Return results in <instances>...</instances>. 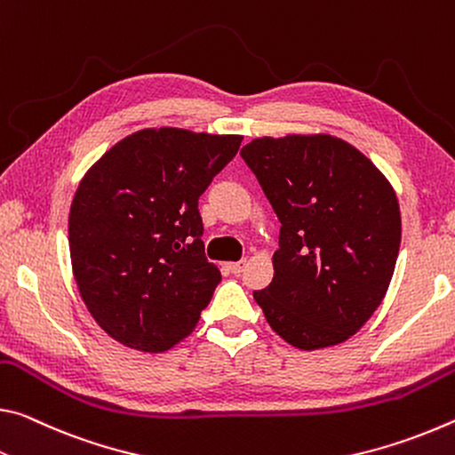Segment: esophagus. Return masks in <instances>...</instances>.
<instances>
[{"label": "esophagus", "mask_w": 455, "mask_h": 455, "mask_svg": "<svg viewBox=\"0 0 455 455\" xmlns=\"http://www.w3.org/2000/svg\"><path fill=\"white\" fill-rule=\"evenodd\" d=\"M228 267H229V272L232 274H242L243 272V267H245V259H242V262H232V264H228Z\"/></svg>", "instance_id": "1"}]
</instances>
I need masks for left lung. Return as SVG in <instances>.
I'll use <instances>...</instances> for the list:
<instances>
[{
    "label": "left lung",
    "mask_w": 455,
    "mask_h": 455,
    "mask_svg": "<svg viewBox=\"0 0 455 455\" xmlns=\"http://www.w3.org/2000/svg\"><path fill=\"white\" fill-rule=\"evenodd\" d=\"M240 155L282 223L274 278L254 290L267 324L302 351L353 337L395 270L401 213L391 183L331 135L262 137Z\"/></svg>",
    "instance_id": "8db88e82"
}]
</instances>
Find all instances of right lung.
<instances>
[{
	"mask_svg": "<svg viewBox=\"0 0 455 455\" xmlns=\"http://www.w3.org/2000/svg\"><path fill=\"white\" fill-rule=\"evenodd\" d=\"M240 145V135L145 129L82 179L68 218L72 270L108 337L163 353L196 329L221 282L201 242L199 197Z\"/></svg>",
	"mask_w": 455,
	"mask_h": 455,
	"instance_id": "1",
	"label": "right lung"
}]
</instances>
